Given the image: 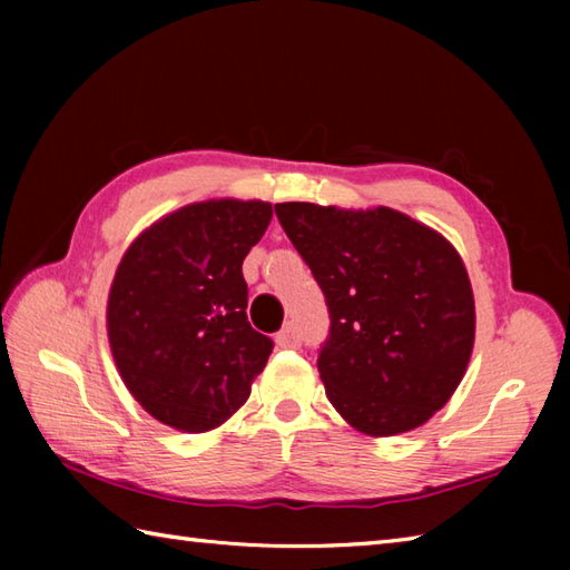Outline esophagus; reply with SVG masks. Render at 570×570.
Returning a JSON list of instances; mask_svg holds the SVG:
<instances>
[{
	"label": "esophagus",
	"instance_id": "esophagus-1",
	"mask_svg": "<svg viewBox=\"0 0 570 570\" xmlns=\"http://www.w3.org/2000/svg\"><path fill=\"white\" fill-rule=\"evenodd\" d=\"M298 343H301V335H298L296 323H286L284 328L276 333V345L278 347H298Z\"/></svg>",
	"mask_w": 570,
	"mask_h": 570
}]
</instances>
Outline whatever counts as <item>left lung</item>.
Returning <instances> with one entry per match:
<instances>
[{
	"label": "left lung",
	"mask_w": 570,
	"mask_h": 570,
	"mask_svg": "<svg viewBox=\"0 0 570 570\" xmlns=\"http://www.w3.org/2000/svg\"><path fill=\"white\" fill-rule=\"evenodd\" d=\"M274 210L331 313L318 372L337 414L367 435L426 423L458 390L475 343V301L455 247L382 205Z\"/></svg>",
	"instance_id": "obj_1"
}]
</instances>
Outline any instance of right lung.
Listing matches in <instances>:
<instances>
[{
  "label": "right lung",
  "instance_id": "add662e5",
  "mask_svg": "<svg viewBox=\"0 0 570 570\" xmlns=\"http://www.w3.org/2000/svg\"><path fill=\"white\" fill-rule=\"evenodd\" d=\"M272 220L262 200H205L131 242L107 301V337L131 396L178 431L217 429L247 402L272 337L247 321L242 262Z\"/></svg>",
  "mask_w": 570,
  "mask_h": 570
}]
</instances>
